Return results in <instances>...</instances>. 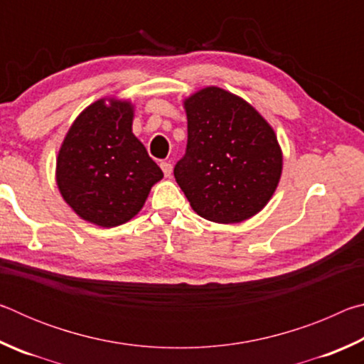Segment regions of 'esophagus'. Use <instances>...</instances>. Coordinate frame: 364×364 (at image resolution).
Masks as SVG:
<instances>
[{
	"label": "esophagus",
	"instance_id": "34e87169",
	"mask_svg": "<svg viewBox=\"0 0 364 364\" xmlns=\"http://www.w3.org/2000/svg\"><path fill=\"white\" fill-rule=\"evenodd\" d=\"M160 168H162L165 176L171 175V164L170 162H160Z\"/></svg>",
	"mask_w": 364,
	"mask_h": 364
}]
</instances>
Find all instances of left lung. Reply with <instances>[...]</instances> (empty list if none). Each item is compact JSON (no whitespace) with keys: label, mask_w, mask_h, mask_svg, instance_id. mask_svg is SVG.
<instances>
[{"label":"left lung","mask_w":364,"mask_h":364,"mask_svg":"<svg viewBox=\"0 0 364 364\" xmlns=\"http://www.w3.org/2000/svg\"><path fill=\"white\" fill-rule=\"evenodd\" d=\"M184 107L188 144L173 173L193 210L217 223L260 212L282 170L273 128L250 104L215 86L191 96Z\"/></svg>","instance_id":"8db88e82"}]
</instances>
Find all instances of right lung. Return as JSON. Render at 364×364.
<instances>
[{
    "mask_svg": "<svg viewBox=\"0 0 364 364\" xmlns=\"http://www.w3.org/2000/svg\"><path fill=\"white\" fill-rule=\"evenodd\" d=\"M132 122L130 102L96 101L77 117L59 151L60 194L95 225L112 228L133 218L164 176L132 133Z\"/></svg>",
    "mask_w": 364,
    "mask_h": 364,
    "instance_id": "right-lung-1",
    "label": "right lung"
}]
</instances>
